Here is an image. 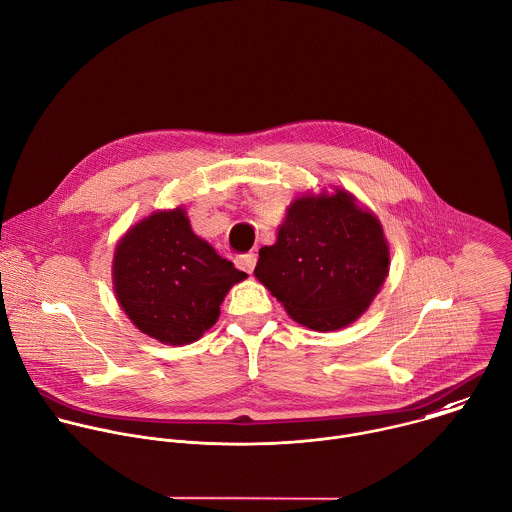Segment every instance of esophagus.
Wrapping results in <instances>:
<instances>
[{
  "mask_svg": "<svg viewBox=\"0 0 512 512\" xmlns=\"http://www.w3.org/2000/svg\"><path fill=\"white\" fill-rule=\"evenodd\" d=\"M255 263H257V255L255 253H243L239 257H235V265L247 273H253L255 269Z\"/></svg>",
  "mask_w": 512,
  "mask_h": 512,
  "instance_id": "1",
  "label": "esophagus"
}]
</instances>
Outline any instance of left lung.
I'll list each match as a JSON object with an SVG mask.
<instances>
[{
	"mask_svg": "<svg viewBox=\"0 0 512 512\" xmlns=\"http://www.w3.org/2000/svg\"><path fill=\"white\" fill-rule=\"evenodd\" d=\"M390 249L380 221L354 197L297 199L259 251L255 277L301 325L333 331L358 319L388 275Z\"/></svg>",
	"mask_w": 512,
	"mask_h": 512,
	"instance_id": "1",
	"label": "left lung"
}]
</instances>
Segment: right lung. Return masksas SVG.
Here are the masks:
<instances>
[{
  "label": "right lung",
  "mask_w": 512,
  "mask_h": 512,
  "mask_svg": "<svg viewBox=\"0 0 512 512\" xmlns=\"http://www.w3.org/2000/svg\"><path fill=\"white\" fill-rule=\"evenodd\" d=\"M114 289L130 321L162 344H191L219 317L227 291L247 275L199 239L183 209L132 227L114 253Z\"/></svg>",
  "instance_id": "add662e5"
}]
</instances>
